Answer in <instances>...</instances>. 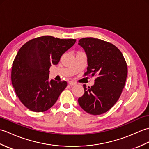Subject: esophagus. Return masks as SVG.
<instances>
[{
    "instance_id": "34e87169",
    "label": "esophagus",
    "mask_w": 149,
    "mask_h": 149,
    "mask_svg": "<svg viewBox=\"0 0 149 149\" xmlns=\"http://www.w3.org/2000/svg\"><path fill=\"white\" fill-rule=\"evenodd\" d=\"M68 84L70 85V86H75V85H76V83H75L74 81H69L68 82Z\"/></svg>"
}]
</instances>
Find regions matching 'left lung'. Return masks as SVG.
I'll list each match as a JSON object with an SVG mask.
<instances>
[{
  "label": "left lung",
  "mask_w": 149,
  "mask_h": 149,
  "mask_svg": "<svg viewBox=\"0 0 149 149\" xmlns=\"http://www.w3.org/2000/svg\"><path fill=\"white\" fill-rule=\"evenodd\" d=\"M87 56L85 75H95L91 87L83 85L84 93L78 102L85 111L93 115L109 111L118 100L125 86L127 66L120 50L113 44L93 38L79 40Z\"/></svg>",
  "instance_id": "1"
}]
</instances>
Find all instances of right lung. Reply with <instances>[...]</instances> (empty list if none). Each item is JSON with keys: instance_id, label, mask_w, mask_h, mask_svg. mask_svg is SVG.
Returning <instances> with one entry per match:
<instances>
[{"instance_id": "right-lung-1", "label": "right lung", "mask_w": 149, "mask_h": 149, "mask_svg": "<svg viewBox=\"0 0 149 149\" xmlns=\"http://www.w3.org/2000/svg\"><path fill=\"white\" fill-rule=\"evenodd\" d=\"M75 42L44 36L29 41L18 50L13 63L11 82L18 99L28 109L43 112L56 103L67 83L49 81V69L58 64Z\"/></svg>"}]
</instances>
